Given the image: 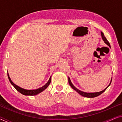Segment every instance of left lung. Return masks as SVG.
Masks as SVG:
<instances>
[{
	"label": "left lung",
	"mask_w": 122,
	"mask_h": 122,
	"mask_svg": "<svg viewBox=\"0 0 122 122\" xmlns=\"http://www.w3.org/2000/svg\"><path fill=\"white\" fill-rule=\"evenodd\" d=\"M101 35H102V38L103 39V41H104L105 43H106L108 45V46H109V47H111V46H110V44L109 43V41H107V39H106V38L104 36V34L102 32H101ZM68 81H69V84L70 86H71V87L73 88V89H74L75 91L79 93V94H81V96H82L83 97H88V98H94V97H97L98 96H99V95H101V94H102V93L106 91V90L107 89V88L108 87L110 86V84H111V83L112 82V80H111V83H110V84H109V86H108L107 87L106 89H104L103 91H101V92H96V93H86V92H82V91H81L80 90L78 89L77 88H76L75 86H73L72 83H71V79H70L69 78H68Z\"/></svg>",
	"instance_id": "left-lung-1"
}]
</instances>
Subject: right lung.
Returning <instances> with one entry per match:
<instances>
[{
    "mask_svg": "<svg viewBox=\"0 0 122 122\" xmlns=\"http://www.w3.org/2000/svg\"><path fill=\"white\" fill-rule=\"evenodd\" d=\"M8 78H9L10 82L11 84L14 86V87L15 88V89L17 90L19 92L21 93V94L23 95H25V96H35V95L39 94V93L41 92L44 91V89H46V88L48 87L51 81V76L48 82L46 83V84H45L44 86H43L42 87L38 88V89H34V90H26V89H23V88L19 87V86H16V85L14 84V83L12 82V81H11L10 78L9 76V74H8Z\"/></svg>",
    "mask_w": 122,
    "mask_h": 122,
    "instance_id": "right-lung-1",
    "label": "right lung"
}]
</instances>
